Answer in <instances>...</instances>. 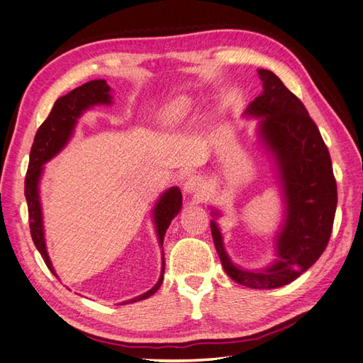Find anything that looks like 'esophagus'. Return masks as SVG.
Masks as SVG:
<instances>
[{"instance_id":"1","label":"esophagus","mask_w":363,"mask_h":363,"mask_svg":"<svg viewBox=\"0 0 363 363\" xmlns=\"http://www.w3.org/2000/svg\"><path fill=\"white\" fill-rule=\"evenodd\" d=\"M204 181L201 179V176L198 174H191L187 177V181L184 182V190L187 191V194H191L195 196H201L204 194Z\"/></svg>"}]
</instances>
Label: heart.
Instances as JSON below:
<instances>
[{
    "label": "heart",
    "instance_id": "b5f03b06",
    "mask_svg": "<svg viewBox=\"0 0 363 363\" xmlns=\"http://www.w3.org/2000/svg\"><path fill=\"white\" fill-rule=\"evenodd\" d=\"M189 111V99L186 98H179L174 99L173 103H169L165 109V120L169 123L179 121L181 118L186 117V113Z\"/></svg>",
    "mask_w": 363,
    "mask_h": 363
}]
</instances>
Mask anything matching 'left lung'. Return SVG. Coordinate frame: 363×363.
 <instances>
[{"label":"left lung","instance_id":"1","mask_svg":"<svg viewBox=\"0 0 363 363\" xmlns=\"http://www.w3.org/2000/svg\"><path fill=\"white\" fill-rule=\"evenodd\" d=\"M257 73L264 90L246 113L262 117L259 134L276 159L284 190L285 220L276 238L277 260L264 272L237 267L215 221L211 230L230 279L250 289H277L295 281L325 252L337 209V182L328 146L301 99L273 72Z\"/></svg>","mask_w":363,"mask_h":363}]
</instances>
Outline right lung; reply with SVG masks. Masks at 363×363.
I'll return each mask as SVG.
<instances>
[{
	"instance_id": "obj_1",
	"label": "right lung",
	"mask_w": 363,
	"mask_h": 363,
	"mask_svg": "<svg viewBox=\"0 0 363 363\" xmlns=\"http://www.w3.org/2000/svg\"><path fill=\"white\" fill-rule=\"evenodd\" d=\"M111 87L107 86L104 79H96L86 82L84 86L72 90L70 94L65 96H60L56 103H54L52 109L42 126L38 128L37 134L34 137L33 148L29 154V165L28 173L25 179V196L28 203V213H29V229L30 237L35 248L40 252L46 267L50 272L57 277L54 272L51 260L46 252L45 237H43V220H42V207H40V196H38V181H40V174L43 172V165L51 157L64 148L68 138L72 137V133L76 125V120L81 117L84 111L90 109L91 106L96 104H111ZM182 206V194L177 187H172L167 190L164 195L160 196L156 207H154V225H156V233L159 237L160 246L164 245V237L169 223L181 211ZM164 272H165V262L162 260V272L157 284L154 285L151 290L140 296H135L129 299L128 303H137L154 295L160 287L162 281H164ZM126 304V303H123Z\"/></svg>"
}]
</instances>
